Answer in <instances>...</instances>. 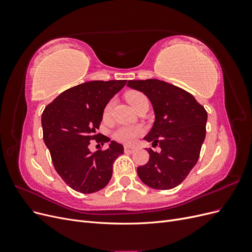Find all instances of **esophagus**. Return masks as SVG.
<instances>
[{
  "label": "esophagus",
  "mask_w": 252,
  "mask_h": 252,
  "mask_svg": "<svg viewBox=\"0 0 252 252\" xmlns=\"http://www.w3.org/2000/svg\"><path fill=\"white\" fill-rule=\"evenodd\" d=\"M124 149H125V152H127V154H132V152L135 150V147L125 146V147H124Z\"/></svg>",
  "instance_id": "obj_1"
}]
</instances>
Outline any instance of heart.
<instances>
[{
    "mask_svg": "<svg viewBox=\"0 0 252 252\" xmlns=\"http://www.w3.org/2000/svg\"><path fill=\"white\" fill-rule=\"evenodd\" d=\"M126 100L127 102L130 104L132 108H134L135 106H138L142 101L146 100V96H145L141 93H136V91H130L126 94ZM113 106V100H110L107 104H106L103 114L104 117H108L111 109ZM143 133V129L140 126H121L119 127L116 131L113 132V136L116 138L118 141L125 143V144H131L133 143L139 136Z\"/></svg>",
    "mask_w": 252,
    "mask_h": 252,
    "instance_id": "obj_1",
    "label": "heart"
}]
</instances>
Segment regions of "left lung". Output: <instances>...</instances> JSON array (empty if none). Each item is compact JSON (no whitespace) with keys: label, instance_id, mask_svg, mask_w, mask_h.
<instances>
[{"label":"left lung","instance_id":"1","mask_svg":"<svg viewBox=\"0 0 252 252\" xmlns=\"http://www.w3.org/2000/svg\"><path fill=\"white\" fill-rule=\"evenodd\" d=\"M128 87L146 95L155 122L144 140L159 145L149 149V161L138 167L141 181L154 189L180 185L195 166L206 136L207 112L186 90L157 79L128 81Z\"/></svg>","mask_w":252,"mask_h":252}]
</instances>
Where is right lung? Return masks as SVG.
Returning a JSON list of instances; mask_svg holds the SVG:
<instances>
[{
  "label": "right lung",
  "mask_w": 252,
  "mask_h": 252,
  "mask_svg": "<svg viewBox=\"0 0 252 252\" xmlns=\"http://www.w3.org/2000/svg\"><path fill=\"white\" fill-rule=\"evenodd\" d=\"M126 80L90 81L63 91L42 113L43 140L53 166L73 190L94 193L108 184L112 166L124 154L123 145L96 134L103 111L114 94L125 86ZM110 142L106 151L93 154L90 141Z\"/></svg>",
  "instance_id": "add662e5"
}]
</instances>
